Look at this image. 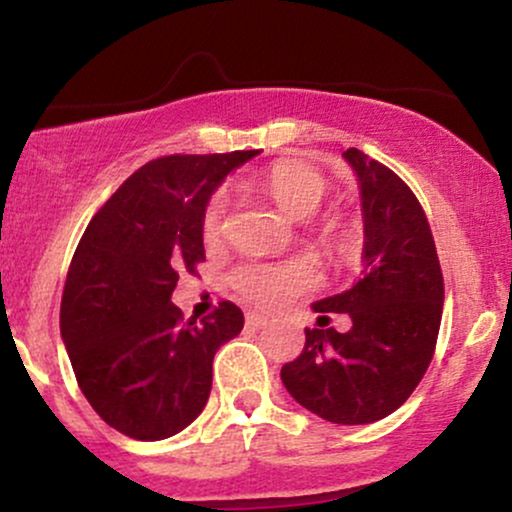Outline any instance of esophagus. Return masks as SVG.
<instances>
[{"mask_svg": "<svg viewBox=\"0 0 512 512\" xmlns=\"http://www.w3.org/2000/svg\"><path fill=\"white\" fill-rule=\"evenodd\" d=\"M245 322H248V327H252V330H262V327L269 325V317L262 313H248L245 315Z\"/></svg>", "mask_w": 512, "mask_h": 512, "instance_id": "34e87169", "label": "esophagus"}]
</instances>
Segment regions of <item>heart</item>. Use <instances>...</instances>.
<instances>
[{"label":"heart","instance_id":"heart-1","mask_svg":"<svg viewBox=\"0 0 512 512\" xmlns=\"http://www.w3.org/2000/svg\"><path fill=\"white\" fill-rule=\"evenodd\" d=\"M260 187L272 202L293 221H305L315 214L325 202L327 180L313 168L301 163H281L274 166L260 180ZM228 211V195L216 192L209 199L202 214V231L207 240L221 236L223 219ZM233 286L243 298L262 305V308H276L289 298L310 289L315 284V272L303 260H250L233 272Z\"/></svg>","mask_w":512,"mask_h":512}]
</instances>
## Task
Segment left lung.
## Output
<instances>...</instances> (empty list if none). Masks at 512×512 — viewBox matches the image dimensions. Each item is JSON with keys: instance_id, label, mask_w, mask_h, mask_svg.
<instances>
[{"instance_id": "obj_1", "label": "left lung", "mask_w": 512, "mask_h": 512, "mask_svg": "<svg viewBox=\"0 0 512 512\" xmlns=\"http://www.w3.org/2000/svg\"><path fill=\"white\" fill-rule=\"evenodd\" d=\"M361 197V276L351 289L313 303L346 313L337 332L305 327V349L281 368L289 395L320 419L361 426L402 407L424 378L443 315V272L419 199L383 163L349 149Z\"/></svg>"}]
</instances>
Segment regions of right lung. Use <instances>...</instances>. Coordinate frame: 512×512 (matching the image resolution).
Returning a JSON list of instances; mask_svg holds the SVG:
<instances>
[{
    "label": "right lung",
    "mask_w": 512,
    "mask_h": 512,
    "mask_svg": "<svg viewBox=\"0 0 512 512\" xmlns=\"http://www.w3.org/2000/svg\"><path fill=\"white\" fill-rule=\"evenodd\" d=\"M257 151L166 156L122 182L93 216L62 293L60 332L96 414L134 440L180 433L207 407L211 363L243 330L223 301L202 325L170 301L178 272L204 260L202 214Z\"/></svg>",
    "instance_id": "1"
}]
</instances>
